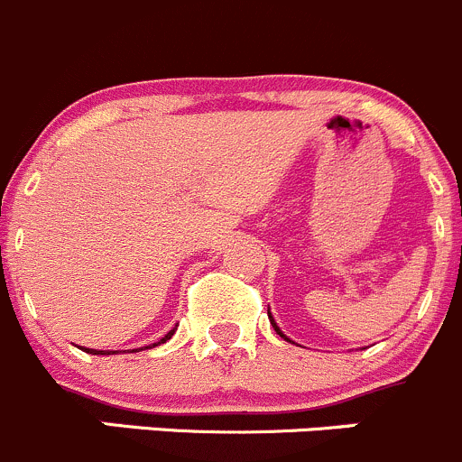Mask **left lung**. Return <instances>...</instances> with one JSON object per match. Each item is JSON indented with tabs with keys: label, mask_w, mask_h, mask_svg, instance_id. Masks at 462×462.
<instances>
[{
	"label": "left lung",
	"mask_w": 462,
	"mask_h": 462,
	"mask_svg": "<svg viewBox=\"0 0 462 462\" xmlns=\"http://www.w3.org/2000/svg\"><path fill=\"white\" fill-rule=\"evenodd\" d=\"M269 320H271V325H273L275 334H278L280 337H284V340H289V337H287V336H284V334H282V331H280V329H278V325H275V322H273V318H271V316H269ZM289 342H291V340H289Z\"/></svg>",
	"instance_id": "8db88e82"
}]
</instances>
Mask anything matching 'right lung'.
<instances>
[{
	"mask_svg": "<svg viewBox=\"0 0 462 462\" xmlns=\"http://www.w3.org/2000/svg\"><path fill=\"white\" fill-rule=\"evenodd\" d=\"M175 331V329H173ZM173 331H169V334H166L164 337H162V340L158 342V345H162V342H166V340H169V337L171 336H173ZM84 351H88V354H95V356H97V354H102V356H108V354H116V351H97V349H84ZM133 351H137V349H133Z\"/></svg>",
	"mask_w": 462,
	"mask_h": 462,
	"instance_id": "add662e5",
	"label": "right lung"
}]
</instances>
